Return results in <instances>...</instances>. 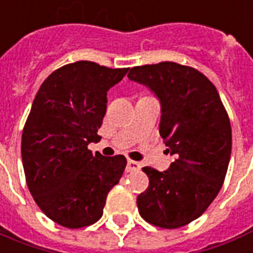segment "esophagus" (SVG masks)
<instances>
[{
	"mask_svg": "<svg viewBox=\"0 0 253 253\" xmlns=\"http://www.w3.org/2000/svg\"><path fill=\"white\" fill-rule=\"evenodd\" d=\"M141 169V163L136 161H128V165H126V172H133V171H138Z\"/></svg>",
	"mask_w": 253,
	"mask_h": 253,
	"instance_id": "esophagus-1",
	"label": "esophagus"
}]
</instances>
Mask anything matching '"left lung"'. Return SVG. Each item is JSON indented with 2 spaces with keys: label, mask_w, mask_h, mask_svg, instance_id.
Returning <instances> with one entry per match:
<instances>
[{
  "label": "left lung",
  "mask_w": 253,
  "mask_h": 253,
  "mask_svg": "<svg viewBox=\"0 0 253 253\" xmlns=\"http://www.w3.org/2000/svg\"><path fill=\"white\" fill-rule=\"evenodd\" d=\"M128 78L158 96L159 134L176 155L163 172L142 169L149 187L137 197L139 215L162 229H177L197 219L221 191L231 155L229 115L215 86L191 66H134Z\"/></svg>",
  "instance_id": "obj_1"
}]
</instances>
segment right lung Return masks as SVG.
I'll use <instances>...</instances> for the list:
<instances>
[{
    "instance_id": "1",
    "label": "right lung",
    "mask_w": 253,
    "mask_h": 253,
    "mask_svg": "<svg viewBox=\"0 0 253 253\" xmlns=\"http://www.w3.org/2000/svg\"><path fill=\"white\" fill-rule=\"evenodd\" d=\"M128 70L68 64L46 77L34 99L22 133L26 183L40 210L64 227L99 221L108 192L124 172V155L92 154L87 145L100 139L107 91Z\"/></svg>"
}]
</instances>
